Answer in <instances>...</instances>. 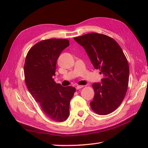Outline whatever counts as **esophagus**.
Segmentation results:
<instances>
[{
    "label": "esophagus",
    "instance_id": "1",
    "mask_svg": "<svg viewBox=\"0 0 148 148\" xmlns=\"http://www.w3.org/2000/svg\"><path fill=\"white\" fill-rule=\"evenodd\" d=\"M83 87H84L83 86H77L76 87V89L77 90H78V89H80L83 88Z\"/></svg>",
    "mask_w": 148,
    "mask_h": 148
}]
</instances>
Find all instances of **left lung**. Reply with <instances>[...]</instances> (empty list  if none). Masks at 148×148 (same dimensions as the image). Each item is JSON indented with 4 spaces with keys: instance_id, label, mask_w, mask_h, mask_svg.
<instances>
[{
    "instance_id": "8db88e82",
    "label": "left lung",
    "mask_w": 148,
    "mask_h": 148,
    "mask_svg": "<svg viewBox=\"0 0 148 148\" xmlns=\"http://www.w3.org/2000/svg\"><path fill=\"white\" fill-rule=\"evenodd\" d=\"M74 39L104 76L102 83L92 85L95 96L90 102L91 109L102 116L112 113L121 104L128 88L129 67L123 51L116 40L103 34L91 32Z\"/></svg>"
}]
</instances>
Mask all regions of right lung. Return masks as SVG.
<instances>
[{
    "label": "right lung",
    "mask_w": 148,
    "mask_h": 148,
    "mask_svg": "<svg viewBox=\"0 0 148 148\" xmlns=\"http://www.w3.org/2000/svg\"><path fill=\"white\" fill-rule=\"evenodd\" d=\"M69 45L67 39L39 42L29 49L24 65L25 81L30 93L47 117L59 122L69 117L70 102L76 91L74 87H62L53 78L57 59Z\"/></svg>",
    "instance_id": "obj_1"
}]
</instances>
